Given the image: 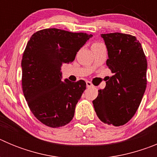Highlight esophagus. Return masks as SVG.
<instances>
[{
	"mask_svg": "<svg viewBox=\"0 0 157 157\" xmlns=\"http://www.w3.org/2000/svg\"><path fill=\"white\" fill-rule=\"evenodd\" d=\"M86 86L88 87V88H90V87H93V84L90 82L86 81Z\"/></svg>",
	"mask_w": 157,
	"mask_h": 157,
	"instance_id": "1",
	"label": "esophagus"
}]
</instances>
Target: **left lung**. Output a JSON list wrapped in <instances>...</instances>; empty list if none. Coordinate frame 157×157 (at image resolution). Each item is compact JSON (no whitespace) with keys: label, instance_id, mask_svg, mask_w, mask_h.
<instances>
[{"label":"left lung","instance_id":"8db88e82","mask_svg":"<svg viewBox=\"0 0 157 157\" xmlns=\"http://www.w3.org/2000/svg\"><path fill=\"white\" fill-rule=\"evenodd\" d=\"M108 51L106 64L113 75L93 101L98 118L115 127L124 125L138 110L146 88L147 60L134 36L102 34Z\"/></svg>","mask_w":157,"mask_h":157}]
</instances>
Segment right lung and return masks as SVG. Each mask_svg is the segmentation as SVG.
<instances>
[{"instance_id":"1","label":"right lung","mask_w":157,"mask_h":157,"mask_svg":"<svg viewBox=\"0 0 157 157\" xmlns=\"http://www.w3.org/2000/svg\"><path fill=\"white\" fill-rule=\"evenodd\" d=\"M92 34L45 29L30 37L22 59V86L34 116L48 127L67 125L86 90L83 80L62 79L63 63H71Z\"/></svg>"}]
</instances>
